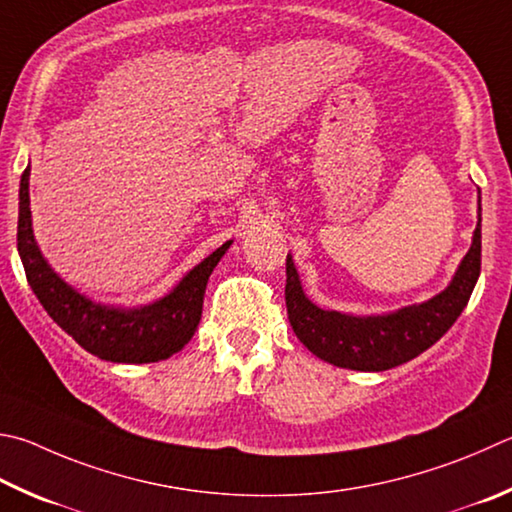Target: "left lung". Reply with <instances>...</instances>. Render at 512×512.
Wrapping results in <instances>:
<instances>
[{
    "instance_id": "8db88e82",
    "label": "left lung",
    "mask_w": 512,
    "mask_h": 512,
    "mask_svg": "<svg viewBox=\"0 0 512 512\" xmlns=\"http://www.w3.org/2000/svg\"><path fill=\"white\" fill-rule=\"evenodd\" d=\"M481 271V203L472 246L452 282L432 300L385 315L324 311L302 291L293 257H286L288 322L302 345L324 362L356 371H385L416 358L448 331L472 295Z\"/></svg>"
}]
</instances>
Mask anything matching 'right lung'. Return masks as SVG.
I'll return each mask as SVG.
<instances>
[{
    "instance_id": "obj_1",
    "label": "right lung",
    "mask_w": 512,
    "mask_h": 512,
    "mask_svg": "<svg viewBox=\"0 0 512 512\" xmlns=\"http://www.w3.org/2000/svg\"><path fill=\"white\" fill-rule=\"evenodd\" d=\"M29 176L31 165L26 167L20 181L17 250L26 280L53 322L67 331L82 349L109 362H127V365L159 362L188 345L199 327L208 277L230 248L232 239L194 266L161 300L136 309L100 304L64 282L37 248L31 221Z\"/></svg>"
}]
</instances>
